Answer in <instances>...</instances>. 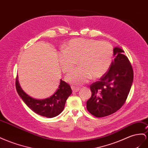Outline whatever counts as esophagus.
I'll return each instance as SVG.
<instances>
[{"label":"esophagus","mask_w":148,"mask_h":148,"mask_svg":"<svg viewBox=\"0 0 148 148\" xmlns=\"http://www.w3.org/2000/svg\"><path fill=\"white\" fill-rule=\"evenodd\" d=\"M71 89H72V91L73 92H78V91L79 90V88L75 87L74 86H71Z\"/></svg>","instance_id":"34e87169"}]
</instances>
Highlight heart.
I'll list each match as a JSON object with an SVG mask.
<instances>
[{
  "label": "heart",
  "instance_id": "heart-1",
  "mask_svg": "<svg viewBox=\"0 0 148 148\" xmlns=\"http://www.w3.org/2000/svg\"><path fill=\"white\" fill-rule=\"evenodd\" d=\"M114 49L110 43L93 39L71 40L58 54L63 73H69L78 63L79 67L68 74L65 79L70 83L80 85L92 78L105 75L113 60Z\"/></svg>",
  "mask_w": 148,
  "mask_h": 148
}]
</instances>
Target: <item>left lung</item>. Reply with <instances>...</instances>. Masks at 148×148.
Here are the masks:
<instances>
[{
    "instance_id": "left-lung-1",
    "label": "left lung",
    "mask_w": 148,
    "mask_h": 148,
    "mask_svg": "<svg viewBox=\"0 0 148 148\" xmlns=\"http://www.w3.org/2000/svg\"><path fill=\"white\" fill-rule=\"evenodd\" d=\"M124 51L114 48V57L107 73L90 85L91 97L86 108L97 117L115 113L125 104L133 82V70Z\"/></svg>"
}]
</instances>
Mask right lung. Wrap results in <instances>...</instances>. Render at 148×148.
<instances>
[{
  "instance_id": "obj_1",
  "label": "right lung",
  "mask_w": 148,
  "mask_h": 148,
  "mask_svg": "<svg viewBox=\"0 0 148 148\" xmlns=\"http://www.w3.org/2000/svg\"><path fill=\"white\" fill-rule=\"evenodd\" d=\"M15 86L18 95L27 106L35 113L47 118H53L60 114L64 109L67 98L72 93L70 86L62 79L55 93L49 98L43 99H35L27 95L20 85L18 77L16 78Z\"/></svg>"
}]
</instances>
